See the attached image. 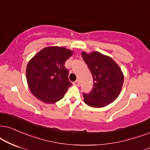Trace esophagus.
Returning a JSON list of instances; mask_svg holds the SVG:
<instances>
[{
    "mask_svg": "<svg viewBox=\"0 0 150 150\" xmlns=\"http://www.w3.org/2000/svg\"><path fill=\"white\" fill-rule=\"evenodd\" d=\"M73 85L74 86H80V82H79V81L77 80V81H74Z\"/></svg>",
    "mask_w": 150,
    "mask_h": 150,
    "instance_id": "esophagus-1",
    "label": "esophagus"
}]
</instances>
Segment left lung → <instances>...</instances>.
I'll use <instances>...</instances> for the list:
<instances>
[{
  "mask_svg": "<svg viewBox=\"0 0 150 150\" xmlns=\"http://www.w3.org/2000/svg\"><path fill=\"white\" fill-rule=\"evenodd\" d=\"M81 55L91 71L93 78V87L91 93H83V101L93 108H102L112 103L120 94L123 83V74L119 65L111 58L99 53Z\"/></svg>",
  "mask_w": 150,
  "mask_h": 150,
  "instance_id": "8db88e82",
  "label": "left lung"
}]
</instances>
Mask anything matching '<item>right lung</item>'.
I'll list each match as a JSON object with an SVG mask.
<instances>
[{"mask_svg": "<svg viewBox=\"0 0 150 150\" xmlns=\"http://www.w3.org/2000/svg\"><path fill=\"white\" fill-rule=\"evenodd\" d=\"M73 52L64 47H48L28 62L26 76L31 93L43 102L53 103L62 99L72 86L65 62Z\"/></svg>", "mask_w": 150, "mask_h": 150, "instance_id": "right-lung-1", "label": "right lung"}]
</instances>
